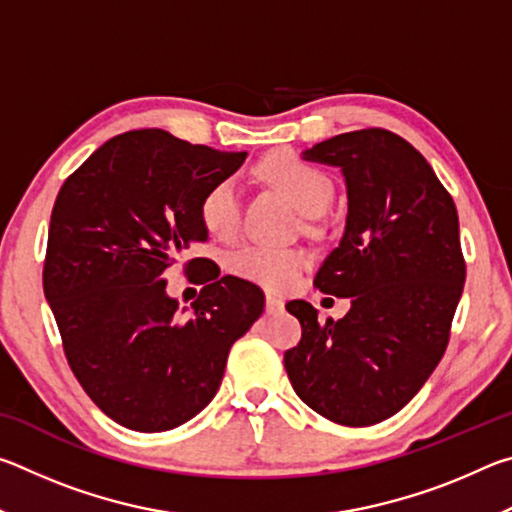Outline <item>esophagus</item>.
I'll list each match as a JSON object with an SVG mask.
<instances>
[{
  "mask_svg": "<svg viewBox=\"0 0 512 512\" xmlns=\"http://www.w3.org/2000/svg\"><path fill=\"white\" fill-rule=\"evenodd\" d=\"M284 311V302L280 298H273V296H266V314L268 316H277Z\"/></svg>",
  "mask_w": 512,
  "mask_h": 512,
  "instance_id": "esophagus-1",
  "label": "esophagus"
}]
</instances>
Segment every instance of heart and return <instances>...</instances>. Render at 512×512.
Instances as JSON below:
<instances>
[{
    "instance_id": "b5f03b06",
    "label": "heart",
    "mask_w": 512,
    "mask_h": 512,
    "mask_svg": "<svg viewBox=\"0 0 512 512\" xmlns=\"http://www.w3.org/2000/svg\"><path fill=\"white\" fill-rule=\"evenodd\" d=\"M259 173L287 194L302 214L320 216L334 198V185L314 164L293 153H273L259 162ZM201 221L214 237L228 239L239 228V192L232 178H223L207 189L201 201ZM307 264L305 253L296 248L246 246L232 253L228 268L232 275L268 291H287L296 284Z\"/></svg>"
}]
</instances>
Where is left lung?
Here are the masks:
<instances>
[{
  "label": "left lung",
  "mask_w": 512,
  "mask_h": 512,
  "mask_svg": "<svg viewBox=\"0 0 512 512\" xmlns=\"http://www.w3.org/2000/svg\"><path fill=\"white\" fill-rule=\"evenodd\" d=\"M302 158L343 173L345 230L314 284L350 298V311L318 323L309 302H287L302 339L284 368L323 418L368 427L409 404L445 354L465 282L456 205L422 153L384 128L329 137Z\"/></svg>",
  "instance_id": "obj_1"
}]
</instances>
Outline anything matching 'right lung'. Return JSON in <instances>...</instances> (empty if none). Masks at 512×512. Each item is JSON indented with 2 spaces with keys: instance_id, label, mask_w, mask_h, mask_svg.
<instances>
[{
  "instance_id": "right-lung-1",
  "label": "right lung",
  "mask_w": 512,
  "mask_h": 512,
  "mask_svg": "<svg viewBox=\"0 0 512 512\" xmlns=\"http://www.w3.org/2000/svg\"><path fill=\"white\" fill-rule=\"evenodd\" d=\"M246 153L160 128L117 135L60 187L42 284L83 391L121 427L176 429L212 402L232 343L262 316L264 293L196 257L203 284L178 309L167 271L207 241L201 201Z\"/></svg>"
}]
</instances>
